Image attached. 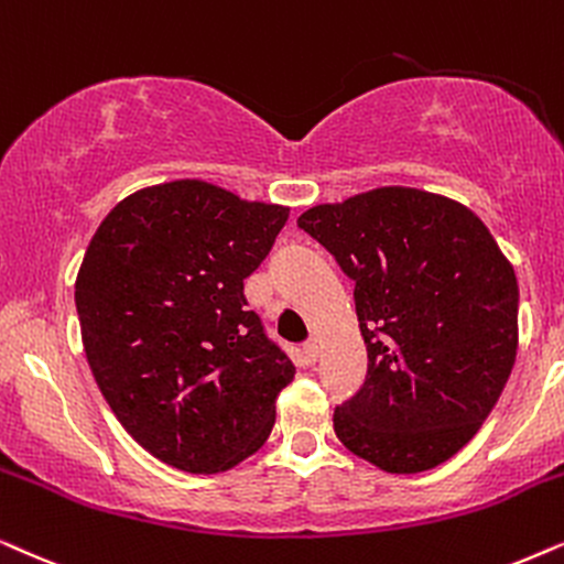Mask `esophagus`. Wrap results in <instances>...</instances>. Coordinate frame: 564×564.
Listing matches in <instances>:
<instances>
[{
    "label": "esophagus",
    "instance_id": "obj_1",
    "mask_svg": "<svg viewBox=\"0 0 564 564\" xmlns=\"http://www.w3.org/2000/svg\"><path fill=\"white\" fill-rule=\"evenodd\" d=\"M304 356L310 358V364H314V360L319 358V340H317V337H312V340L304 343Z\"/></svg>",
    "mask_w": 564,
    "mask_h": 564
}]
</instances>
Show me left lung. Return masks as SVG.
I'll use <instances>...</instances> for the list:
<instances>
[{
	"mask_svg": "<svg viewBox=\"0 0 564 564\" xmlns=\"http://www.w3.org/2000/svg\"><path fill=\"white\" fill-rule=\"evenodd\" d=\"M299 227L356 283L369 371L335 408L340 444L392 475L452 459L516 364L513 265L467 206L415 187L314 206Z\"/></svg>",
	"mask_w": 564,
	"mask_h": 564,
	"instance_id": "1",
	"label": "left lung"
}]
</instances>
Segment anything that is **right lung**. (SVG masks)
Returning a JSON list of instances; mask_svg holds the SVG:
<instances>
[{"label":"right lung","instance_id":"obj_1","mask_svg":"<svg viewBox=\"0 0 564 564\" xmlns=\"http://www.w3.org/2000/svg\"><path fill=\"white\" fill-rule=\"evenodd\" d=\"M289 208L204 180L123 198L74 283L82 343L105 402L156 459L227 471L265 444L296 366L245 299Z\"/></svg>","mask_w":564,"mask_h":564}]
</instances>
